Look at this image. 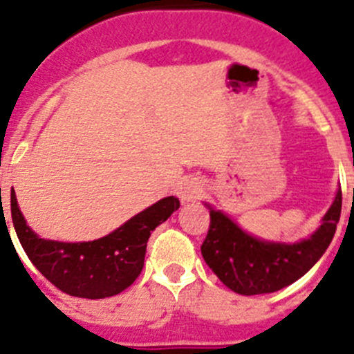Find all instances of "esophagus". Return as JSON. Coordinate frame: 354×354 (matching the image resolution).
<instances>
[{
	"instance_id": "obj_1",
	"label": "esophagus",
	"mask_w": 354,
	"mask_h": 354,
	"mask_svg": "<svg viewBox=\"0 0 354 354\" xmlns=\"http://www.w3.org/2000/svg\"><path fill=\"white\" fill-rule=\"evenodd\" d=\"M202 186L198 183H194V180H186L179 187V198L183 202H196L202 196Z\"/></svg>"
}]
</instances>
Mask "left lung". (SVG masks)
<instances>
[{"instance_id": "1", "label": "left lung", "mask_w": 354, "mask_h": 354, "mask_svg": "<svg viewBox=\"0 0 354 354\" xmlns=\"http://www.w3.org/2000/svg\"><path fill=\"white\" fill-rule=\"evenodd\" d=\"M342 209V191L310 239L297 244L258 241L242 232L219 210L210 209V225L202 256L225 286L239 295H263L290 286L314 267L335 235Z\"/></svg>"}]
</instances>
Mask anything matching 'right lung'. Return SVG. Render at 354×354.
Instances as JSON below:
<instances>
[{
  "instance_id": "right-lung-1",
  "label": "right lung",
  "mask_w": 354,
  "mask_h": 354,
  "mask_svg": "<svg viewBox=\"0 0 354 354\" xmlns=\"http://www.w3.org/2000/svg\"><path fill=\"white\" fill-rule=\"evenodd\" d=\"M179 207V200L167 196L103 239L70 244L38 239L26 225L15 193L10 194L15 233L31 263L63 293L91 300L113 297L131 286L144 267L151 232Z\"/></svg>"
}]
</instances>
